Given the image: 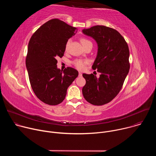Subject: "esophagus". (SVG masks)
<instances>
[{
    "label": "esophagus",
    "mask_w": 156,
    "mask_h": 156,
    "mask_svg": "<svg viewBox=\"0 0 156 156\" xmlns=\"http://www.w3.org/2000/svg\"><path fill=\"white\" fill-rule=\"evenodd\" d=\"M79 76H82V73L81 72H79Z\"/></svg>",
    "instance_id": "1"
}]
</instances>
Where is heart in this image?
<instances>
[{"label":"heart","instance_id":"1","mask_svg":"<svg viewBox=\"0 0 156 156\" xmlns=\"http://www.w3.org/2000/svg\"><path fill=\"white\" fill-rule=\"evenodd\" d=\"M80 41L82 44V45L83 46V47L84 48L85 46H86L88 44H92V42L91 41H90L89 39H86V38H81L80 39ZM70 44V41H69L67 42L66 43L65 45V49L67 50ZM89 63V61L86 60H81V59H77L75 60L73 62V64L74 65L76 66V68H77L78 70H83L84 69L85 66L87 64Z\"/></svg>","mask_w":156,"mask_h":156}]
</instances>
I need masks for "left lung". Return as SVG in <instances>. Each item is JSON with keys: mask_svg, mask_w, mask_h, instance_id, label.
I'll list each match as a JSON object with an SVG mask.
<instances>
[{"mask_svg": "<svg viewBox=\"0 0 156 156\" xmlns=\"http://www.w3.org/2000/svg\"><path fill=\"white\" fill-rule=\"evenodd\" d=\"M85 35L98 44V54L92 66L101 73H83L86 84L82 89L84 99L94 105L108 103L119 94L129 72V51L123 37L115 30L97 25L83 30Z\"/></svg>", "mask_w": 156, "mask_h": 156, "instance_id": "8db88e82", "label": "left lung"}]
</instances>
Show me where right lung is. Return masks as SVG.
Wrapping results in <instances>:
<instances>
[{
    "label": "right lung",
    "instance_id": "right-lung-1",
    "mask_svg": "<svg viewBox=\"0 0 156 156\" xmlns=\"http://www.w3.org/2000/svg\"><path fill=\"white\" fill-rule=\"evenodd\" d=\"M77 28L57 18L42 25L31 36L28 48L26 66L33 90L44 103L55 105L61 103L68 87L78 72L67 67L57 68V58L62 57L69 38Z\"/></svg>",
    "mask_w": 156,
    "mask_h": 156
}]
</instances>
